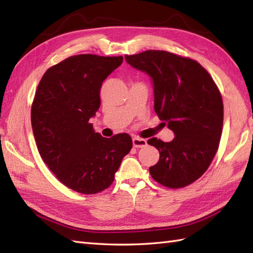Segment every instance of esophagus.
I'll use <instances>...</instances> for the list:
<instances>
[{
  "instance_id": "34e87169",
  "label": "esophagus",
  "mask_w": 253,
  "mask_h": 253,
  "mask_svg": "<svg viewBox=\"0 0 253 253\" xmlns=\"http://www.w3.org/2000/svg\"><path fill=\"white\" fill-rule=\"evenodd\" d=\"M132 144L135 148H143L147 146V140L146 139L135 137V138H132Z\"/></svg>"
}]
</instances>
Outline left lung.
I'll use <instances>...</instances> for the list:
<instances>
[{"mask_svg":"<svg viewBox=\"0 0 253 253\" xmlns=\"http://www.w3.org/2000/svg\"><path fill=\"white\" fill-rule=\"evenodd\" d=\"M125 58L152 78L154 111L176 136L170 142L149 139L160 152L150 174L171 189L192 184L209 169L221 140L224 106L216 84L197 61L168 51L148 50Z\"/></svg>","mask_w":253,"mask_h":253,"instance_id":"8db88e82","label":"left lung"}]
</instances>
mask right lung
Returning <instances> with one entry per match:
<instances>
[{
	"label": "right lung",
	"instance_id": "add662e5",
	"mask_svg": "<svg viewBox=\"0 0 253 253\" xmlns=\"http://www.w3.org/2000/svg\"><path fill=\"white\" fill-rule=\"evenodd\" d=\"M123 56L79 54L50 67L31 106V126L42 160L63 185L84 195L109 188L132 140L94 132L91 117L99 110L102 83Z\"/></svg>",
	"mask_w": 253,
	"mask_h": 253
}]
</instances>
